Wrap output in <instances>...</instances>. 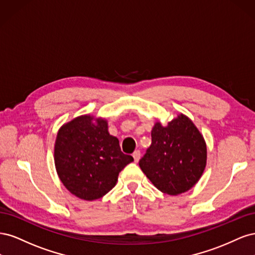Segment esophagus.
<instances>
[{"mask_svg":"<svg viewBox=\"0 0 255 255\" xmlns=\"http://www.w3.org/2000/svg\"><path fill=\"white\" fill-rule=\"evenodd\" d=\"M133 157H134V160H135V163H137L138 160H139V158H140V151H138V150H136L134 153H133Z\"/></svg>","mask_w":255,"mask_h":255,"instance_id":"1","label":"esophagus"}]
</instances>
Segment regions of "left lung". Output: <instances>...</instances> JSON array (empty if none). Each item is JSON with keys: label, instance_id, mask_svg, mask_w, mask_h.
Wrapping results in <instances>:
<instances>
[{"label": "left lung", "instance_id": "obj_1", "mask_svg": "<svg viewBox=\"0 0 255 255\" xmlns=\"http://www.w3.org/2000/svg\"><path fill=\"white\" fill-rule=\"evenodd\" d=\"M152 143L139 167L158 190L180 195L199 181L206 165V145L194 123L184 115L163 127L154 126Z\"/></svg>", "mask_w": 255, "mask_h": 255}]
</instances>
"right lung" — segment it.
<instances>
[{"label": "right lung", "mask_w": 255, "mask_h": 255, "mask_svg": "<svg viewBox=\"0 0 255 255\" xmlns=\"http://www.w3.org/2000/svg\"><path fill=\"white\" fill-rule=\"evenodd\" d=\"M92 119L81 116L65 125L54 149L60 181L71 194L87 201L113 189L119 172L134 160L121 151L118 138L110 135L105 120L95 125Z\"/></svg>", "instance_id": "right-lung-1"}]
</instances>
